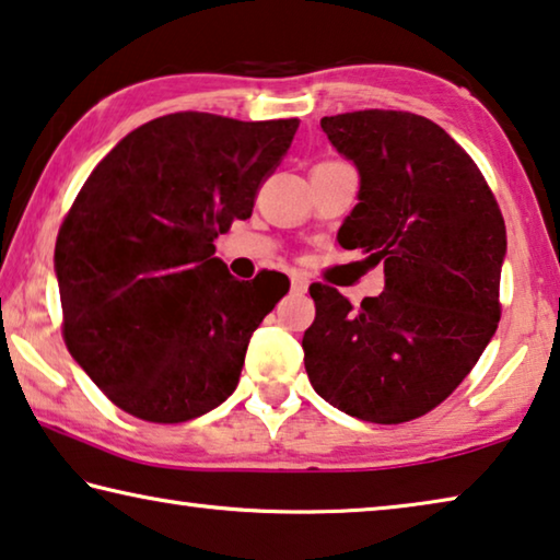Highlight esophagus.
Returning <instances> with one entry per match:
<instances>
[{"mask_svg": "<svg viewBox=\"0 0 560 560\" xmlns=\"http://www.w3.org/2000/svg\"><path fill=\"white\" fill-rule=\"evenodd\" d=\"M290 288L295 290V292H305V290H307V280L303 278V275L292 272V275H290Z\"/></svg>", "mask_w": 560, "mask_h": 560, "instance_id": "esophagus-1", "label": "esophagus"}]
</instances>
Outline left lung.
<instances>
[{"label":"left lung","mask_w":560,"mask_h":560,"mask_svg":"<svg viewBox=\"0 0 560 560\" xmlns=\"http://www.w3.org/2000/svg\"><path fill=\"white\" fill-rule=\"evenodd\" d=\"M320 127L360 177L338 243L383 262L385 290L352 307L335 288H310L307 377L352 418L406 423L448 398L495 335L501 210L476 162L425 117L365 109Z\"/></svg>","instance_id":"1"}]
</instances>
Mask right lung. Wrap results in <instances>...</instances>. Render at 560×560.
<instances>
[{
    "label": "right lung",
    "mask_w": 560,
    "mask_h": 560,
    "mask_svg": "<svg viewBox=\"0 0 560 560\" xmlns=\"http://www.w3.org/2000/svg\"><path fill=\"white\" fill-rule=\"evenodd\" d=\"M298 125L175 112L92 170L59 228L55 272L67 348L117 408L183 423L237 388L247 342L290 282L232 278L214 237L250 218Z\"/></svg>",
    "instance_id": "add662e5"
}]
</instances>
